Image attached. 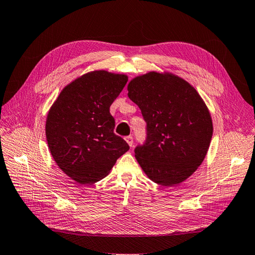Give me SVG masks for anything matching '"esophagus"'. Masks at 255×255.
Here are the masks:
<instances>
[{
  "instance_id": "1",
  "label": "esophagus",
  "mask_w": 255,
  "mask_h": 255,
  "mask_svg": "<svg viewBox=\"0 0 255 255\" xmlns=\"http://www.w3.org/2000/svg\"><path fill=\"white\" fill-rule=\"evenodd\" d=\"M126 141L129 147H133V137L132 136H127L126 137Z\"/></svg>"
}]
</instances>
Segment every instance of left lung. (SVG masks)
<instances>
[{
  "label": "left lung",
  "mask_w": 255,
  "mask_h": 255,
  "mask_svg": "<svg viewBox=\"0 0 255 255\" xmlns=\"http://www.w3.org/2000/svg\"><path fill=\"white\" fill-rule=\"evenodd\" d=\"M128 95L147 122V138L135 157L150 180L173 187L194 173L210 146L211 115L187 80L168 72L133 78Z\"/></svg>",
  "instance_id": "1"
}]
</instances>
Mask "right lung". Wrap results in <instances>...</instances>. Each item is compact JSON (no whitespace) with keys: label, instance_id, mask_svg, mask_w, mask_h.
<instances>
[{"label":"right lung","instance_id":"obj_1","mask_svg":"<svg viewBox=\"0 0 255 255\" xmlns=\"http://www.w3.org/2000/svg\"><path fill=\"white\" fill-rule=\"evenodd\" d=\"M128 82L104 70L84 74L63 88L47 115L46 138L54 162L80 184L106 177L129 149L114 133L109 107Z\"/></svg>","mask_w":255,"mask_h":255}]
</instances>
